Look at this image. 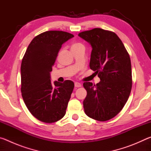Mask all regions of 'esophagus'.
Here are the masks:
<instances>
[{"mask_svg":"<svg viewBox=\"0 0 151 151\" xmlns=\"http://www.w3.org/2000/svg\"><path fill=\"white\" fill-rule=\"evenodd\" d=\"M75 87H77V88L81 87V84L79 83H77V82H76V83H75Z\"/></svg>","mask_w":151,"mask_h":151,"instance_id":"34e87169","label":"esophagus"}]
</instances>
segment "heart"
<instances>
[{"label": "heart", "instance_id": "b5f03b06", "mask_svg": "<svg viewBox=\"0 0 151 151\" xmlns=\"http://www.w3.org/2000/svg\"><path fill=\"white\" fill-rule=\"evenodd\" d=\"M84 48V45L82 44L81 42H73L71 46V49H76V48Z\"/></svg>", "mask_w": 151, "mask_h": 151}]
</instances>
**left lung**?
Returning <instances> with one entry per match:
<instances>
[{
    "mask_svg": "<svg viewBox=\"0 0 151 151\" xmlns=\"http://www.w3.org/2000/svg\"><path fill=\"white\" fill-rule=\"evenodd\" d=\"M78 36L93 48L90 68L101 79L96 85L83 83L87 92L83 101L85 112L96 121H109L121 112L131 94V58L114 32L95 28L81 32Z\"/></svg>",
    "mask_w": 151,
    "mask_h": 151,
    "instance_id": "obj_1",
    "label": "left lung"
}]
</instances>
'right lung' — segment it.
<instances>
[{
  "instance_id": "1",
  "label": "right lung",
  "mask_w": 151,
  "mask_h": 151,
  "mask_svg": "<svg viewBox=\"0 0 151 151\" xmlns=\"http://www.w3.org/2000/svg\"><path fill=\"white\" fill-rule=\"evenodd\" d=\"M74 35L60 30L41 33L32 40L22 58V96L30 113L39 121L52 123L65 115L74 83H51L50 73L62 45Z\"/></svg>"
}]
</instances>
